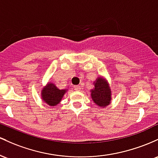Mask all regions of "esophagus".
I'll list each match as a JSON object with an SVG mask.
<instances>
[{"instance_id": "1", "label": "esophagus", "mask_w": 158, "mask_h": 158, "mask_svg": "<svg viewBox=\"0 0 158 158\" xmlns=\"http://www.w3.org/2000/svg\"><path fill=\"white\" fill-rule=\"evenodd\" d=\"M74 90H76V91H81V87L80 86H74Z\"/></svg>"}]
</instances>
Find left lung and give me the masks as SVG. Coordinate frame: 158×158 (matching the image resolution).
I'll list each match as a JSON object with an SVG mask.
<instances>
[{
	"label": "left lung",
	"mask_w": 158,
	"mask_h": 158,
	"mask_svg": "<svg viewBox=\"0 0 158 158\" xmlns=\"http://www.w3.org/2000/svg\"><path fill=\"white\" fill-rule=\"evenodd\" d=\"M93 89L90 90V97L93 102L101 108H105L112 101V91L107 80L98 76L93 81Z\"/></svg>",
	"instance_id": "obj_1"
}]
</instances>
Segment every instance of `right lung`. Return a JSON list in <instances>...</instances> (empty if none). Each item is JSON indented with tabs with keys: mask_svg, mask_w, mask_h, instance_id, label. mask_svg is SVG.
<instances>
[{
	"mask_svg": "<svg viewBox=\"0 0 158 158\" xmlns=\"http://www.w3.org/2000/svg\"><path fill=\"white\" fill-rule=\"evenodd\" d=\"M69 89H59L55 84L48 82L42 88L41 98L42 102L50 107H54L60 104Z\"/></svg>",
	"mask_w": 158,
	"mask_h": 158,
	"instance_id": "obj_1",
	"label": "right lung"
}]
</instances>
